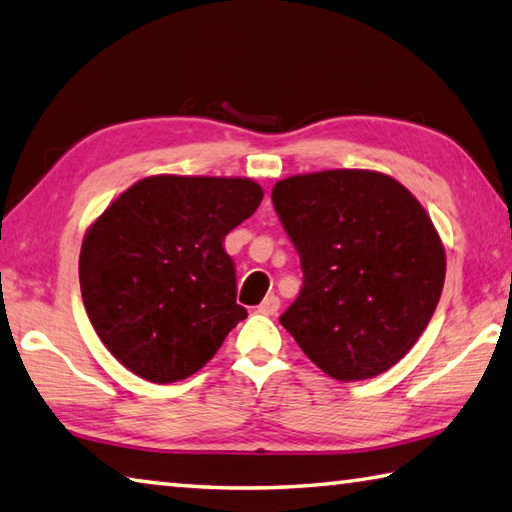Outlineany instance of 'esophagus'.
Here are the masks:
<instances>
[{"instance_id":"34e87169","label":"esophagus","mask_w":512,"mask_h":512,"mask_svg":"<svg viewBox=\"0 0 512 512\" xmlns=\"http://www.w3.org/2000/svg\"><path fill=\"white\" fill-rule=\"evenodd\" d=\"M278 307H281V298L272 294V296H267L265 301L258 305V312L265 314V316H274L278 312Z\"/></svg>"}]
</instances>
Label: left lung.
Masks as SVG:
<instances>
[{
  "label": "left lung",
  "instance_id": "1",
  "mask_svg": "<svg viewBox=\"0 0 512 512\" xmlns=\"http://www.w3.org/2000/svg\"><path fill=\"white\" fill-rule=\"evenodd\" d=\"M272 202L303 269L281 325L336 381L390 370L428 327L446 278L426 209L401 182L365 169L285 178Z\"/></svg>",
  "mask_w": 512,
  "mask_h": 512
}]
</instances>
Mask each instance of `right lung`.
Instances as JSON below:
<instances>
[{"label":"right lung","instance_id":"add662e5","mask_svg":"<svg viewBox=\"0 0 512 512\" xmlns=\"http://www.w3.org/2000/svg\"><path fill=\"white\" fill-rule=\"evenodd\" d=\"M249 178L151 176L86 231L80 289L115 359L151 383L198 372L247 316L225 236L254 214Z\"/></svg>","mask_w":512,"mask_h":512}]
</instances>
